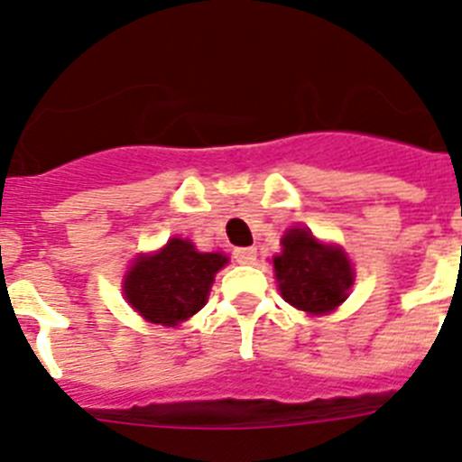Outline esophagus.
I'll use <instances>...</instances> for the list:
<instances>
[{"label": "esophagus", "instance_id": "34e87169", "mask_svg": "<svg viewBox=\"0 0 462 462\" xmlns=\"http://www.w3.org/2000/svg\"><path fill=\"white\" fill-rule=\"evenodd\" d=\"M234 259L238 261V263H254L256 250L254 247H238V250H234Z\"/></svg>", "mask_w": 462, "mask_h": 462}]
</instances>
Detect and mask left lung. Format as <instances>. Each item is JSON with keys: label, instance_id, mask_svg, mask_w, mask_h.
Masks as SVG:
<instances>
[{"label": "left lung", "instance_id": "8db88e82", "mask_svg": "<svg viewBox=\"0 0 462 462\" xmlns=\"http://www.w3.org/2000/svg\"><path fill=\"white\" fill-rule=\"evenodd\" d=\"M282 298L308 314H328L345 303L354 284L352 261L342 247L326 245L308 228H289L273 259Z\"/></svg>", "mask_w": 462, "mask_h": 462}]
</instances>
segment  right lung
<instances>
[{
  "instance_id": "1",
  "label": "right lung",
  "mask_w": 462,
  "mask_h": 462,
  "mask_svg": "<svg viewBox=\"0 0 462 462\" xmlns=\"http://www.w3.org/2000/svg\"><path fill=\"white\" fill-rule=\"evenodd\" d=\"M226 261L222 252H199L189 240L171 238L159 252L134 261L122 291L145 321L178 326L208 303L215 275Z\"/></svg>"
}]
</instances>
